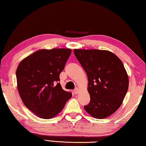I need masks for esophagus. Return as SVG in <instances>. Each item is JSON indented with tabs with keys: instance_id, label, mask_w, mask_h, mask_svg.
<instances>
[{
	"instance_id": "34e87169",
	"label": "esophagus",
	"mask_w": 146,
	"mask_h": 146,
	"mask_svg": "<svg viewBox=\"0 0 146 146\" xmlns=\"http://www.w3.org/2000/svg\"><path fill=\"white\" fill-rule=\"evenodd\" d=\"M79 92V89L78 88H75V90H74V93L75 94V95H76V94H78Z\"/></svg>"
}]
</instances>
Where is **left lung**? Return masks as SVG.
Returning <instances> with one entry per match:
<instances>
[{
	"instance_id": "1",
	"label": "left lung",
	"mask_w": 146,
	"mask_h": 146,
	"mask_svg": "<svg viewBox=\"0 0 146 146\" xmlns=\"http://www.w3.org/2000/svg\"><path fill=\"white\" fill-rule=\"evenodd\" d=\"M88 76L90 102L84 110L102 119L113 114L122 104L129 87V77L120 59L108 50L74 49Z\"/></svg>"
}]
</instances>
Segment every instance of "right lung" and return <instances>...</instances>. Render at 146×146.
<instances>
[{
  "label": "right lung",
  "mask_w": 146,
  "mask_h": 146,
  "mask_svg": "<svg viewBox=\"0 0 146 146\" xmlns=\"http://www.w3.org/2000/svg\"><path fill=\"white\" fill-rule=\"evenodd\" d=\"M71 53L68 48L39 49L19 63L16 71L19 95L24 104L38 117H55L72 97L56 83Z\"/></svg>",
  "instance_id": "right-lung-1"
}]
</instances>
